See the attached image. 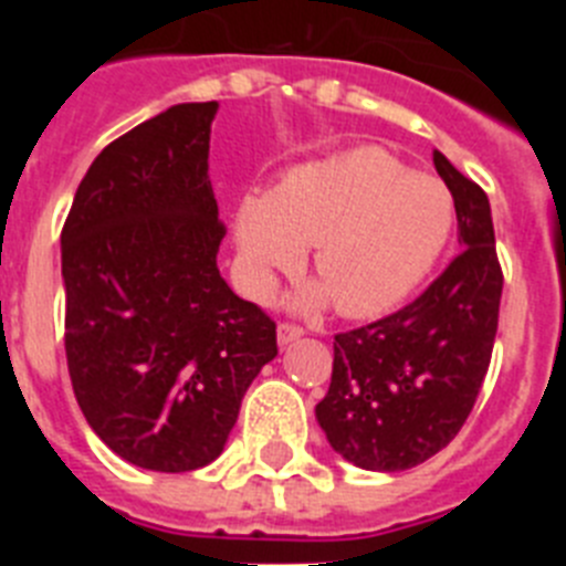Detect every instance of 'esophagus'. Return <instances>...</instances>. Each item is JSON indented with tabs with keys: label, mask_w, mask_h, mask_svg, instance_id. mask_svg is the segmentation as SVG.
I'll return each mask as SVG.
<instances>
[{
	"label": "esophagus",
	"mask_w": 566,
	"mask_h": 566,
	"mask_svg": "<svg viewBox=\"0 0 566 566\" xmlns=\"http://www.w3.org/2000/svg\"><path fill=\"white\" fill-rule=\"evenodd\" d=\"M300 337H303V328L294 326V323H280L277 326V343L280 345H289Z\"/></svg>",
	"instance_id": "34e87169"
}]
</instances>
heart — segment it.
Segmentation results:
<instances>
[{
	"instance_id": "b5f03b06",
	"label": "heart",
	"mask_w": 566,
	"mask_h": 566,
	"mask_svg": "<svg viewBox=\"0 0 566 566\" xmlns=\"http://www.w3.org/2000/svg\"><path fill=\"white\" fill-rule=\"evenodd\" d=\"M453 229L448 189L379 147H357L289 172L272 195H249L234 212L243 286L266 300L312 247L319 283L297 306L328 297L345 317H377L431 272Z\"/></svg>"
}]
</instances>
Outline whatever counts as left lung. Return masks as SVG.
<instances>
[{"instance_id": "obj_1", "label": "left lung", "mask_w": 566, "mask_h": 566, "mask_svg": "<svg viewBox=\"0 0 566 566\" xmlns=\"http://www.w3.org/2000/svg\"><path fill=\"white\" fill-rule=\"evenodd\" d=\"M462 252L413 303L334 337L317 422L343 459L365 470H408L462 431L488 374L502 303V266L484 189L442 153Z\"/></svg>"}]
</instances>
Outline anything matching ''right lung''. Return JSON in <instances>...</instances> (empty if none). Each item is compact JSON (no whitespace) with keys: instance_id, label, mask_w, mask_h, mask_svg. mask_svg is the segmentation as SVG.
I'll return each mask as SVG.
<instances>
[{"instance_id":"obj_1","label":"right lung","mask_w":566,"mask_h":566,"mask_svg":"<svg viewBox=\"0 0 566 566\" xmlns=\"http://www.w3.org/2000/svg\"><path fill=\"white\" fill-rule=\"evenodd\" d=\"M214 113L175 104L107 144L62 229L78 408L109 451L158 473L221 457L240 399L277 357L274 319L218 272Z\"/></svg>"}]
</instances>
